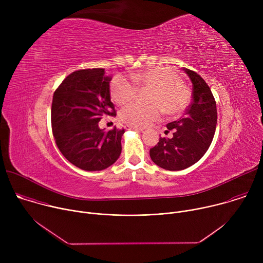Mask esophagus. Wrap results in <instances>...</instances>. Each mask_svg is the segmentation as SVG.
Segmentation results:
<instances>
[{"label":"esophagus","mask_w":263,"mask_h":263,"mask_svg":"<svg viewBox=\"0 0 263 263\" xmlns=\"http://www.w3.org/2000/svg\"><path fill=\"white\" fill-rule=\"evenodd\" d=\"M125 129H126V130H136V131H142V130H143L142 128H139V127H135V126H130V125H127V126H125Z\"/></svg>","instance_id":"1"}]
</instances>
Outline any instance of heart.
I'll return each mask as SVG.
<instances>
[{
    "label": "heart",
    "instance_id": "heart-1",
    "mask_svg": "<svg viewBox=\"0 0 263 263\" xmlns=\"http://www.w3.org/2000/svg\"><path fill=\"white\" fill-rule=\"evenodd\" d=\"M132 80L118 74L111 81L110 96L119 105L132 101L139 88L152 89L151 105L131 103L121 111V119L131 126L143 127L159 120L162 109L168 116H180L189 107L191 92L180 74L168 66H156L134 72Z\"/></svg>",
    "mask_w": 263,
    "mask_h": 263
}]
</instances>
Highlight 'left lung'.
<instances>
[{"mask_svg": "<svg viewBox=\"0 0 263 263\" xmlns=\"http://www.w3.org/2000/svg\"><path fill=\"white\" fill-rule=\"evenodd\" d=\"M193 83V101L184 117L166 125L172 138L160 137L149 149L155 164L167 171H181L198 162L210 146L216 128V103L210 87L196 71L183 68Z\"/></svg>", "mask_w": 263, "mask_h": 263, "instance_id": "8db88e82", "label": "left lung"}]
</instances>
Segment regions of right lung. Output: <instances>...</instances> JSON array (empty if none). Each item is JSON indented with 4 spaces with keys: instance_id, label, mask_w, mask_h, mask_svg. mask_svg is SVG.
Listing matches in <instances>:
<instances>
[{
    "instance_id": "1",
    "label": "right lung",
    "mask_w": 263,
    "mask_h": 263,
    "mask_svg": "<svg viewBox=\"0 0 263 263\" xmlns=\"http://www.w3.org/2000/svg\"><path fill=\"white\" fill-rule=\"evenodd\" d=\"M111 76L104 68L72 71L55 90L51 122L55 142L62 155L84 171H102L122 153L125 130L104 131L99 122L117 116L110 100Z\"/></svg>"
}]
</instances>
